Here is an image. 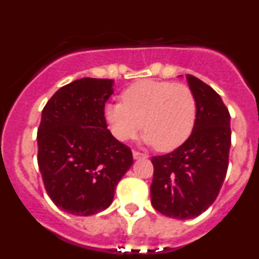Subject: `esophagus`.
Segmentation results:
<instances>
[{
	"instance_id": "obj_1",
	"label": "esophagus",
	"mask_w": 259,
	"mask_h": 259,
	"mask_svg": "<svg viewBox=\"0 0 259 259\" xmlns=\"http://www.w3.org/2000/svg\"><path fill=\"white\" fill-rule=\"evenodd\" d=\"M132 155H134L135 159H140V158H146V157H148V155H146V154H144V153H140V152H137V150H134V152H132Z\"/></svg>"
}]
</instances>
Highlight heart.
Returning a JSON list of instances; mask_svg holds the SVG:
<instances>
[{
	"instance_id": "heart-1",
	"label": "heart",
	"mask_w": 259,
	"mask_h": 259,
	"mask_svg": "<svg viewBox=\"0 0 259 259\" xmlns=\"http://www.w3.org/2000/svg\"><path fill=\"white\" fill-rule=\"evenodd\" d=\"M122 102L104 109L111 135L119 141H128L143 127L144 143L161 152L182 145L191 135L197 115L193 91L183 83L140 80L122 93Z\"/></svg>"
}]
</instances>
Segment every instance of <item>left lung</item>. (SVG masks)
Here are the masks:
<instances>
[{
  "instance_id": "1",
  "label": "left lung",
  "mask_w": 259,
  "mask_h": 259,
  "mask_svg": "<svg viewBox=\"0 0 259 259\" xmlns=\"http://www.w3.org/2000/svg\"><path fill=\"white\" fill-rule=\"evenodd\" d=\"M197 102L191 136L168 154L152 158V205L161 214L191 219L215 201L228 168L231 116L221 96L197 77L187 75Z\"/></svg>"
}]
</instances>
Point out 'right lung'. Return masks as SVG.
<instances>
[{"instance_id":"1","label":"right lung","mask_w":259,"mask_h":259,"mask_svg":"<svg viewBox=\"0 0 259 259\" xmlns=\"http://www.w3.org/2000/svg\"><path fill=\"white\" fill-rule=\"evenodd\" d=\"M113 85L110 79L75 80L58 89L41 114L38 168L49 197L68 214L88 217L107 209L134 164L131 149L105 120Z\"/></svg>"}]
</instances>
